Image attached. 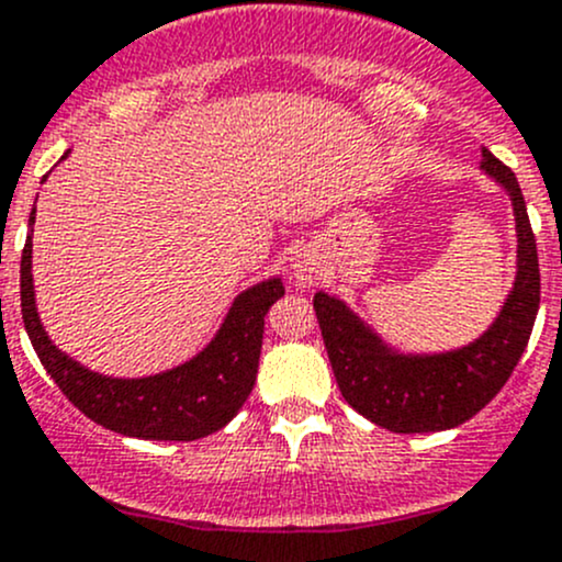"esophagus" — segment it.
I'll use <instances>...</instances> for the list:
<instances>
[{
	"label": "esophagus",
	"instance_id": "34e87169",
	"mask_svg": "<svg viewBox=\"0 0 562 562\" xmlns=\"http://www.w3.org/2000/svg\"><path fill=\"white\" fill-rule=\"evenodd\" d=\"M293 269H296V280L301 282V285H310L312 277H315V269H312L310 258L299 256V258H296V263H293Z\"/></svg>",
	"mask_w": 562,
	"mask_h": 562
}]
</instances>
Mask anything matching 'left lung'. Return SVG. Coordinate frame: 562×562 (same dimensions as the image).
I'll list each match as a JSON object with an SVG mask.
<instances>
[{
  "label": "left lung",
  "mask_w": 562,
  "mask_h": 562,
  "mask_svg": "<svg viewBox=\"0 0 562 562\" xmlns=\"http://www.w3.org/2000/svg\"><path fill=\"white\" fill-rule=\"evenodd\" d=\"M482 169L509 191L517 221V280L504 310L476 341L441 356H398L328 293L315 315L341 395L366 420L395 434H428L471 420L506 385L528 347L541 301L536 236L517 177L490 150Z\"/></svg>",
  "instance_id": "left-lung-1"
}]
</instances>
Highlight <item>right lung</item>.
Listing matches in <instances>:
<instances>
[{
  "mask_svg": "<svg viewBox=\"0 0 562 562\" xmlns=\"http://www.w3.org/2000/svg\"><path fill=\"white\" fill-rule=\"evenodd\" d=\"M280 296H285L280 277L252 285L236 296L217 336L196 358L156 376L112 380L88 371L47 339L34 306L32 232L21 256L23 326L45 371L88 420L134 439L193 441L232 420L256 385L263 317Z\"/></svg>",
  "mask_w": 562,
  "mask_h": 562,
  "instance_id": "obj_1",
  "label": "right lung"
}]
</instances>
